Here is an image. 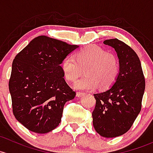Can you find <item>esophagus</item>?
Instances as JSON below:
<instances>
[{
  "label": "esophagus",
  "mask_w": 153,
  "mask_h": 153,
  "mask_svg": "<svg viewBox=\"0 0 153 153\" xmlns=\"http://www.w3.org/2000/svg\"><path fill=\"white\" fill-rule=\"evenodd\" d=\"M83 95H84V93L81 92V91H78V92L76 93V96H77V97H83Z\"/></svg>",
  "instance_id": "1"
}]
</instances>
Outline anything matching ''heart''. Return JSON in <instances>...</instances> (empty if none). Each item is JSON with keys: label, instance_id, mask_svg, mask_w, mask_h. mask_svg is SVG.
I'll return each instance as SVG.
<instances>
[{"label": "heart", "instance_id": "heart-1", "mask_svg": "<svg viewBox=\"0 0 153 153\" xmlns=\"http://www.w3.org/2000/svg\"><path fill=\"white\" fill-rule=\"evenodd\" d=\"M73 57L67 56L61 64L64 78L75 81L84 72L85 76L75 84L81 90H92L97 86L105 89L114 83L120 73V64L117 56L97 45L83 48Z\"/></svg>", "mask_w": 153, "mask_h": 153}]
</instances>
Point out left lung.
<instances>
[{
	"label": "left lung",
	"instance_id": "1",
	"mask_svg": "<svg viewBox=\"0 0 153 153\" xmlns=\"http://www.w3.org/2000/svg\"><path fill=\"white\" fill-rule=\"evenodd\" d=\"M103 43L114 48L119 58L120 73L108 89L94 94L96 105L93 125L101 136L114 138L123 135L140 113L145 89L141 62L132 48L118 39Z\"/></svg>",
	"mask_w": 153,
	"mask_h": 153
}]
</instances>
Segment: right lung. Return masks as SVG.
I'll list each match as a JSON object with an SVG mask.
<instances>
[{
	"label": "right lung",
	"mask_w": 153,
	"mask_h": 153,
	"mask_svg": "<svg viewBox=\"0 0 153 153\" xmlns=\"http://www.w3.org/2000/svg\"><path fill=\"white\" fill-rule=\"evenodd\" d=\"M77 48L39 36L14 58L9 82L13 114L29 131L46 133L61 123L64 104L76 94L64 80L60 64Z\"/></svg>",
	"instance_id": "right-lung-1"
}]
</instances>
